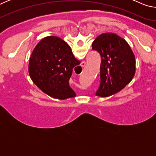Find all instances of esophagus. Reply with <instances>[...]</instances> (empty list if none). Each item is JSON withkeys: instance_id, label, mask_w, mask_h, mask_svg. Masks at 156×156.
Segmentation results:
<instances>
[{"instance_id": "esophagus-1", "label": "esophagus", "mask_w": 156, "mask_h": 156, "mask_svg": "<svg viewBox=\"0 0 156 156\" xmlns=\"http://www.w3.org/2000/svg\"><path fill=\"white\" fill-rule=\"evenodd\" d=\"M85 65H86V62H84V61L81 62V67H84V66H85Z\"/></svg>"}]
</instances>
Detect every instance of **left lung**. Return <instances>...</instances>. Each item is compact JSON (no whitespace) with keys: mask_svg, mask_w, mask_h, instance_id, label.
<instances>
[{"mask_svg":"<svg viewBox=\"0 0 156 156\" xmlns=\"http://www.w3.org/2000/svg\"><path fill=\"white\" fill-rule=\"evenodd\" d=\"M92 49L101 56L100 85L96 96L106 98L120 91L136 73L135 55L127 42L114 33H104L95 39Z\"/></svg>","mask_w":156,"mask_h":156,"instance_id":"obj_1","label":"left lung"}]
</instances>
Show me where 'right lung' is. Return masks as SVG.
<instances>
[{
    "mask_svg": "<svg viewBox=\"0 0 156 156\" xmlns=\"http://www.w3.org/2000/svg\"><path fill=\"white\" fill-rule=\"evenodd\" d=\"M80 62L65 41L57 36L44 37L33 50L29 74L33 83L53 98L65 100L76 96L69 80L73 69Z\"/></svg>",
    "mask_w": 156,
    "mask_h": 156,
    "instance_id": "1",
    "label": "right lung"
}]
</instances>
